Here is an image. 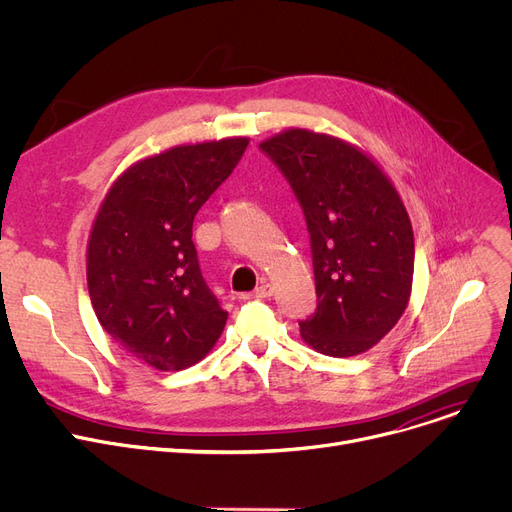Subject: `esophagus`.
Returning <instances> with one entry per match:
<instances>
[{
	"label": "esophagus",
	"instance_id": "esophagus-1",
	"mask_svg": "<svg viewBox=\"0 0 512 512\" xmlns=\"http://www.w3.org/2000/svg\"><path fill=\"white\" fill-rule=\"evenodd\" d=\"M270 295H273V285L262 283L252 293H246L244 299H262V297H270Z\"/></svg>",
	"mask_w": 512,
	"mask_h": 512
}]
</instances>
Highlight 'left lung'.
Listing matches in <instances>:
<instances>
[{
	"mask_svg": "<svg viewBox=\"0 0 512 512\" xmlns=\"http://www.w3.org/2000/svg\"><path fill=\"white\" fill-rule=\"evenodd\" d=\"M304 208L318 306L299 335L318 353L372 349L405 314L413 285V229L390 177L359 146L308 128L260 142Z\"/></svg>",
	"mask_w": 512,
	"mask_h": 512,
	"instance_id": "left-lung-1",
	"label": "left lung"
}]
</instances>
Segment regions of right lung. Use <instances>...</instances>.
<instances>
[{
  "instance_id": "add662e5",
  "label": "right lung",
  "mask_w": 512,
  "mask_h": 512,
  "mask_svg": "<svg viewBox=\"0 0 512 512\" xmlns=\"http://www.w3.org/2000/svg\"><path fill=\"white\" fill-rule=\"evenodd\" d=\"M248 142L229 136L144 157L99 204L86 246L90 304L105 333L150 368L186 370L223 333L227 312L200 275L192 225Z\"/></svg>"
}]
</instances>
